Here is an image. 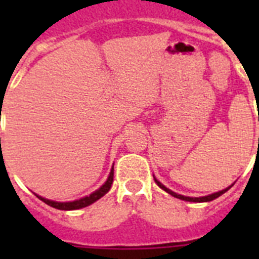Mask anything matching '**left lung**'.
I'll return each instance as SVG.
<instances>
[{"instance_id": "1", "label": "left lung", "mask_w": 259, "mask_h": 259, "mask_svg": "<svg viewBox=\"0 0 259 259\" xmlns=\"http://www.w3.org/2000/svg\"><path fill=\"white\" fill-rule=\"evenodd\" d=\"M153 177H154V176H153ZM154 181H156V184H157L158 187H160V188L164 189V191H165V192L169 193V195H172L173 197H177V199H180V200L193 201V203H204V201H211V200H213V199H217V197H219V196H221V195H223V193H225V192H227V191H229V189L231 188V187H233V185H234V183H233V184L230 185V187H227V188L222 189V191H218V192L211 193V195H207V196L189 197V196H184V195H179V193H176V192H173V191H170L169 188H166L165 185L161 184V183H160V181H158L157 179H156V177H154Z\"/></svg>"}]
</instances>
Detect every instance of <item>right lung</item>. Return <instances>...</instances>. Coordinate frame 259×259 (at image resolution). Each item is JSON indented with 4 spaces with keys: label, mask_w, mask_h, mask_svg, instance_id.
Returning <instances> with one entry per match:
<instances>
[{
    "label": "right lung",
    "mask_w": 259,
    "mask_h": 259,
    "mask_svg": "<svg viewBox=\"0 0 259 259\" xmlns=\"http://www.w3.org/2000/svg\"><path fill=\"white\" fill-rule=\"evenodd\" d=\"M113 179H114V168H111L109 177H107V180L105 181V184L102 185L101 188H98L97 191H94L93 193H90L89 196L80 197V199H78V200H74V201H54V200H50V199H46V197L38 196V195H36V196H37L40 200L44 201L46 204L51 205V207H54V208L64 209V211L79 209V208H83V207H87V205H90V204H93V203H95L97 200H99L102 196H105L106 193L110 191V188H111Z\"/></svg>",
    "instance_id": "add662e5"
}]
</instances>
